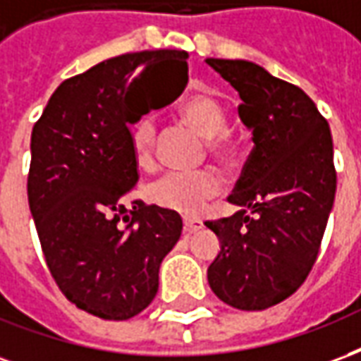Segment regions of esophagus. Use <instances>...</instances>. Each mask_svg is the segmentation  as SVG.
<instances>
[{
	"label": "esophagus",
	"mask_w": 361,
	"mask_h": 361,
	"mask_svg": "<svg viewBox=\"0 0 361 361\" xmlns=\"http://www.w3.org/2000/svg\"><path fill=\"white\" fill-rule=\"evenodd\" d=\"M201 228L203 226H201V222H199V220H193V219L183 220V232H185L188 235L195 234V232H199Z\"/></svg>",
	"instance_id": "34e87169"
}]
</instances>
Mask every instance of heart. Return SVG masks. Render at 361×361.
I'll use <instances>...</instances> for the list:
<instances>
[{"label": "heart", "mask_w": 361, "mask_h": 361, "mask_svg": "<svg viewBox=\"0 0 361 361\" xmlns=\"http://www.w3.org/2000/svg\"><path fill=\"white\" fill-rule=\"evenodd\" d=\"M181 121L204 139L207 152L222 164H232L240 154V137L226 127V111L219 100L209 94H193L180 104ZM131 149L137 164L150 170L154 166L157 123L145 116L131 127ZM219 176L211 170L193 173H166L147 185V197L152 204L181 216H197L204 203L216 195Z\"/></svg>", "instance_id": "1"}]
</instances>
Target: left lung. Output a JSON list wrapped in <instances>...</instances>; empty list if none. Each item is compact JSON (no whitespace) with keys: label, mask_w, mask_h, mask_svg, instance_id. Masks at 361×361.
<instances>
[{"label":"left lung","mask_w":361,"mask_h":361,"mask_svg":"<svg viewBox=\"0 0 361 361\" xmlns=\"http://www.w3.org/2000/svg\"><path fill=\"white\" fill-rule=\"evenodd\" d=\"M242 98L253 152L228 201L240 211L204 222L220 240L207 279L235 310L261 311L302 286L333 211L336 172L326 119L300 87L245 59H207Z\"/></svg>","instance_id":"8db88e82"}]
</instances>
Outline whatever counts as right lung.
<instances>
[{"instance_id": "1", "label": "right lung", "mask_w": 361, "mask_h": 361, "mask_svg": "<svg viewBox=\"0 0 361 361\" xmlns=\"http://www.w3.org/2000/svg\"><path fill=\"white\" fill-rule=\"evenodd\" d=\"M188 51L106 59L59 85L30 137L28 204L44 257L79 310L126 321L158 292L162 259L181 235L178 212L123 199L137 185L129 127L188 85Z\"/></svg>"}]
</instances>
